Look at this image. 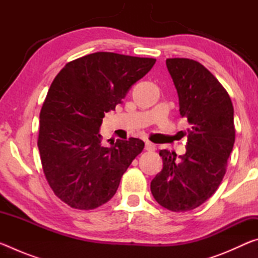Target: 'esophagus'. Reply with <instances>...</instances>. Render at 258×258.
I'll return each mask as SVG.
<instances>
[{
    "label": "esophagus",
    "instance_id": "esophagus-1",
    "mask_svg": "<svg viewBox=\"0 0 258 258\" xmlns=\"http://www.w3.org/2000/svg\"><path fill=\"white\" fill-rule=\"evenodd\" d=\"M145 149L148 150V151H152L156 149V145H154V143H151L150 141H146V146H145Z\"/></svg>",
    "mask_w": 258,
    "mask_h": 258
}]
</instances>
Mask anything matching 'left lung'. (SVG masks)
<instances>
[{
  "instance_id": "1",
  "label": "left lung",
  "mask_w": 258,
  "mask_h": 258,
  "mask_svg": "<svg viewBox=\"0 0 258 258\" xmlns=\"http://www.w3.org/2000/svg\"><path fill=\"white\" fill-rule=\"evenodd\" d=\"M182 117H186L185 154L160 150L163 169L151 181V194L172 212L199 207L217 190L233 149V106L228 92L198 61L166 60Z\"/></svg>"
}]
</instances>
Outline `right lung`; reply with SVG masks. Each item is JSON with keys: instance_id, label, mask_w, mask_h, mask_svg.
I'll return each mask as SVG.
<instances>
[{"instance_id": "right-lung-1", "label": "right lung", "mask_w": 258, "mask_h": 258, "mask_svg": "<svg viewBox=\"0 0 258 258\" xmlns=\"http://www.w3.org/2000/svg\"><path fill=\"white\" fill-rule=\"evenodd\" d=\"M155 62L95 52L68 62L52 82L40 113L37 146L51 189L71 207L89 211L109 202L145 148L135 138L104 146L100 127L104 113L123 102Z\"/></svg>"}]
</instances>
